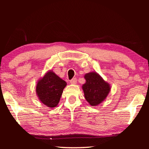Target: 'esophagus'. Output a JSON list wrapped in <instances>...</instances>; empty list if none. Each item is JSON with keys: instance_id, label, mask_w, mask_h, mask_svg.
I'll list each match as a JSON object with an SVG mask.
<instances>
[{"instance_id": "1", "label": "esophagus", "mask_w": 149, "mask_h": 149, "mask_svg": "<svg viewBox=\"0 0 149 149\" xmlns=\"http://www.w3.org/2000/svg\"><path fill=\"white\" fill-rule=\"evenodd\" d=\"M70 83L72 84H75L77 83V79L76 78H73L72 80L70 81Z\"/></svg>"}]
</instances>
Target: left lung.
Masks as SVG:
<instances>
[{"label": "left lung", "instance_id": "left-lung-1", "mask_svg": "<svg viewBox=\"0 0 149 149\" xmlns=\"http://www.w3.org/2000/svg\"><path fill=\"white\" fill-rule=\"evenodd\" d=\"M84 77L86 83L82 88L85 99L91 106H97L108 95L111 90L110 84L95 72L87 73Z\"/></svg>", "mask_w": 149, "mask_h": 149}]
</instances>
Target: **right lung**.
Returning a JSON list of instances; mask_svg holds the SVG:
<instances>
[{"label": "right lung", "instance_id": "right-lung-1", "mask_svg": "<svg viewBox=\"0 0 149 149\" xmlns=\"http://www.w3.org/2000/svg\"><path fill=\"white\" fill-rule=\"evenodd\" d=\"M66 83L52 70H49L38 81L36 93L40 102L50 108L56 107Z\"/></svg>", "mask_w": 149, "mask_h": 149}]
</instances>
